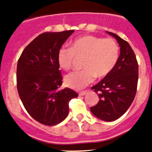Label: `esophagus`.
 <instances>
[{
    "label": "esophagus",
    "mask_w": 152,
    "mask_h": 152,
    "mask_svg": "<svg viewBox=\"0 0 152 152\" xmlns=\"http://www.w3.org/2000/svg\"><path fill=\"white\" fill-rule=\"evenodd\" d=\"M88 93V91H83L79 93V96H84Z\"/></svg>",
    "instance_id": "esophagus-1"
}]
</instances>
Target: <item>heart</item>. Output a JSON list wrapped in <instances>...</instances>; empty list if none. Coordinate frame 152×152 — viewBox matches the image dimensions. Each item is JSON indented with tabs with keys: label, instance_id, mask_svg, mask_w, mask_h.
<instances>
[{
	"label": "heart",
	"instance_id": "1",
	"mask_svg": "<svg viewBox=\"0 0 152 152\" xmlns=\"http://www.w3.org/2000/svg\"><path fill=\"white\" fill-rule=\"evenodd\" d=\"M120 55L119 45L113 38H102L84 35L75 39L70 48L61 47L58 51L57 61L64 70H69L75 58H83L80 71L67 75L65 84L74 89H81L95 77H107L115 68Z\"/></svg>",
	"mask_w": 152,
	"mask_h": 152
}]
</instances>
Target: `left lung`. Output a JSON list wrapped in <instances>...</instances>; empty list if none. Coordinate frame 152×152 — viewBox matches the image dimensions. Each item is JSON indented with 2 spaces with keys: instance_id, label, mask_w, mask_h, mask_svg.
Here are the masks:
<instances>
[{
  "instance_id": "obj_1",
  "label": "left lung",
  "mask_w": 152,
  "mask_h": 152,
  "mask_svg": "<svg viewBox=\"0 0 152 152\" xmlns=\"http://www.w3.org/2000/svg\"><path fill=\"white\" fill-rule=\"evenodd\" d=\"M120 46V54L115 68L91 89L97 93L99 102L91 111L104 121L117 120L126 112L135 99L138 80V64L128 42L113 32Z\"/></svg>"
}]
</instances>
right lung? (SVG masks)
I'll use <instances>...</instances> for the list:
<instances>
[{"label":"right lung","mask_w":152,"mask_h":152,"mask_svg":"<svg viewBox=\"0 0 152 152\" xmlns=\"http://www.w3.org/2000/svg\"><path fill=\"white\" fill-rule=\"evenodd\" d=\"M74 32L40 34L27 45L18 60V94L29 115L45 125L62 122L69 113V101L78 96L72 89H58L63 78L57 54Z\"/></svg>","instance_id":"right-lung-1"}]
</instances>
